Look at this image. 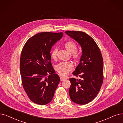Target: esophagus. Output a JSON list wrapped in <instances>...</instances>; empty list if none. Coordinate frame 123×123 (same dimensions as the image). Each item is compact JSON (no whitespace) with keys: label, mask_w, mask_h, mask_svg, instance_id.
<instances>
[{"label":"esophagus","mask_w":123,"mask_h":123,"mask_svg":"<svg viewBox=\"0 0 123 123\" xmlns=\"http://www.w3.org/2000/svg\"><path fill=\"white\" fill-rule=\"evenodd\" d=\"M60 79H61V81H63V80H65L66 79V78L62 77V76H60Z\"/></svg>","instance_id":"1"}]
</instances>
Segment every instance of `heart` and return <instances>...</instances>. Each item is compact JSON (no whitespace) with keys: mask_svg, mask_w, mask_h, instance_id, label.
<instances>
[{"mask_svg":"<svg viewBox=\"0 0 123 123\" xmlns=\"http://www.w3.org/2000/svg\"><path fill=\"white\" fill-rule=\"evenodd\" d=\"M63 46L67 51L71 54V57L75 62H78L80 59L81 55L77 50V46L75 42L68 41L65 43ZM57 48H54L51 53V56L54 60L57 58ZM74 66L70 62H62L56 65L55 69L57 73L62 76H65L73 68Z\"/></svg>","mask_w":123,"mask_h":123,"instance_id":"obj_1","label":"heart"}]
</instances>
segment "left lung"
I'll return each instance as SVG.
<instances>
[{
  "mask_svg": "<svg viewBox=\"0 0 123 123\" xmlns=\"http://www.w3.org/2000/svg\"><path fill=\"white\" fill-rule=\"evenodd\" d=\"M65 33L81 46L80 63L73 73L79 79L72 78L69 95L71 99L79 105H86L95 98L104 80V62L100 50L93 39L81 31Z\"/></svg>",
  "mask_w": 123,
  "mask_h": 123,
  "instance_id": "obj_1",
  "label": "left lung"
}]
</instances>
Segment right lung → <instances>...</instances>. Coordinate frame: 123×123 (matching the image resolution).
I'll return each mask as SVG.
<instances>
[{
	"label": "right lung",
	"instance_id": "1",
	"mask_svg": "<svg viewBox=\"0 0 123 123\" xmlns=\"http://www.w3.org/2000/svg\"><path fill=\"white\" fill-rule=\"evenodd\" d=\"M63 33H39L29 39L20 58V73L24 89L35 104L43 105L52 99L60 78L51 62L52 46Z\"/></svg>",
	"mask_w": 123,
	"mask_h": 123
}]
</instances>
